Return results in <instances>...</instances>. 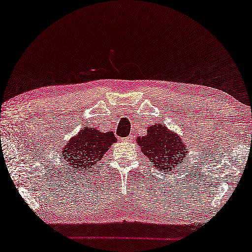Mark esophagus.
I'll list each match as a JSON object with an SVG mask.
<instances>
[{
    "instance_id": "34e87169",
    "label": "esophagus",
    "mask_w": 252,
    "mask_h": 252,
    "mask_svg": "<svg viewBox=\"0 0 252 252\" xmlns=\"http://www.w3.org/2000/svg\"><path fill=\"white\" fill-rule=\"evenodd\" d=\"M133 137H134L133 135H129V136H127V137L124 138V140H126V142H130V140H133Z\"/></svg>"
}]
</instances>
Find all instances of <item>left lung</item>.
<instances>
[{
  "label": "left lung",
  "mask_w": 252,
  "mask_h": 252,
  "mask_svg": "<svg viewBox=\"0 0 252 252\" xmlns=\"http://www.w3.org/2000/svg\"><path fill=\"white\" fill-rule=\"evenodd\" d=\"M137 143L157 170H167L169 174L183 164V158L187 154L179 136L161 124L149 127L147 135L138 137Z\"/></svg>",
  "instance_id": "left-lung-1"
}]
</instances>
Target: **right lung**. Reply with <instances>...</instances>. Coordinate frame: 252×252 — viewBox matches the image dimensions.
<instances>
[{
    "mask_svg": "<svg viewBox=\"0 0 252 252\" xmlns=\"http://www.w3.org/2000/svg\"><path fill=\"white\" fill-rule=\"evenodd\" d=\"M116 142L113 131L100 133L94 128H84L76 137L65 145L63 151L64 159L72 167L74 171L88 173L93 166L98 162L110 145Z\"/></svg>",
    "mask_w": 252,
    "mask_h": 252,
    "instance_id": "1",
    "label": "right lung"
}]
</instances>
